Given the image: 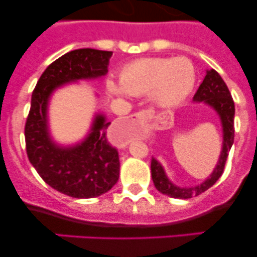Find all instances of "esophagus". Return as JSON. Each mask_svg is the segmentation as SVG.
I'll list each match as a JSON object with an SVG mask.
<instances>
[{"instance_id": "1", "label": "esophagus", "mask_w": 257, "mask_h": 257, "mask_svg": "<svg viewBox=\"0 0 257 257\" xmlns=\"http://www.w3.org/2000/svg\"><path fill=\"white\" fill-rule=\"evenodd\" d=\"M131 118H136V119H138V120H143V119L152 118V114H150L149 112H145V110H143V112H138L136 114H132Z\"/></svg>"}]
</instances>
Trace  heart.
Returning <instances> with one entry per match:
<instances>
[{
  "mask_svg": "<svg viewBox=\"0 0 257 257\" xmlns=\"http://www.w3.org/2000/svg\"><path fill=\"white\" fill-rule=\"evenodd\" d=\"M120 84L108 82L114 95H144L149 93L160 108H172L183 102L195 84L193 63L185 57H149L126 64L120 71Z\"/></svg>",
  "mask_w": 257,
  "mask_h": 257,
  "instance_id": "heart-1",
  "label": "heart"
}]
</instances>
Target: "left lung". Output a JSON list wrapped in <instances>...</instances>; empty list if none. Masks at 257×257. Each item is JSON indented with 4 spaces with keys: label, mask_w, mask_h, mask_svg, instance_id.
<instances>
[{
    "label": "left lung",
    "mask_w": 257,
    "mask_h": 257,
    "mask_svg": "<svg viewBox=\"0 0 257 257\" xmlns=\"http://www.w3.org/2000/svg\"><path fill=\"white\" fill-rule=\"evenodd\" d=\"M195 102H204L205 104L210 105L216 110L219 114L220 120L222 124V133H224V141H222V150L220 154L219 162L215 167L214 172L210 177L206 179L200 185L193 186V188H179V186L173 184L165 175L164 169L162 164L154 158L152 159V178L155 188L164 195H169L172 198L177 199H189L193 196L200 195L201 193L211 188L219 178L224 173L225 164H226L227 155H229L230 149H231L232 143H234L235 128H234V115H235V104L232 100L230 90L225 82L222 80L220 74L215 69H210L206 72V76L204 78L200 87L196 90L194 95Z\"/></svg>",
    "instance_id": "obj_1"
}]
</instances>
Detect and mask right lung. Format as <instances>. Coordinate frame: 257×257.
Returning a JSON list of instances; mask_svg holds the SVG:
<instances>
[{"mask_svg":"<svg viewBox=\"0 0 257 257\" xmlns=\"http://www.w3.org/2000/svg\"><path fill=\"white\" fill-rule=\"evenodd\" d=\"M112 54L93 48L68 52L49 64L32 93L25 125L27 157L49 186L72 198H95L113 188L119 178L118 150L108 142L110 121L102 114L95 116L82 143L58 147L48 133V100L53 90L66 83L105 76Z\"/></svg>","mask_w":257,"mask_h":257,"instance_id":"obj_1","label":"right lung"}]
</instances>
